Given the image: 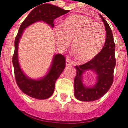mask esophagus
Instances as JSON below:
<instances>
[{"mask_svg":"<svg viewBox=\"0 0 128 128\" xmlns=\"http://www.w3.org/2000/svg\"><path fill=\"white\" fill-rule=\"evenodd\" d=\"M73 63L74 62L70 59L68 56H67L66 57V66H72V65H73Z\"/></svg>","mask_w":128,"mask_h":128,"instance_id":"obj_1","label":"esophagus"}]
</instances>
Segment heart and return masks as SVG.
<instances>
[{
	"instance_id": "obj_1",
	"label": "heart",
	"mask_w": 128,
	"mask_h": 128,
	"mask_svg": "<svg viewBox=\"0 0 128 128\" xmlns=\"http://www.w3.org/2000/svg\"><path fill=\"white\" fill-rule=\"evenodd\" d=\"M58 46L67 48L72 40V50L80 60H89L99 54L105 44L106 30L102 24L83 14L67 18L55 28Z\"/></svg>"
}]
</instances>
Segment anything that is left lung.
<instances>
[{
    "label": "left lung",
    "instance_id": "1",
    "mask_svg": "<svg viewBox=\"0 0 128 128\" xmlns=\"http://www.w3.org/2000/svg\"><path fill=\"white\" fill-rule=\"evenodd\" d=\"M100 16L106 31L105 44L99 54L89 62L75 66L77 74L74 80V94L75 98L82 102H94L100 98L109 90L114 82L116 45L110 26ZM86 70H92L98 75V82L92 88H86L82 83V74Z\"/></svg>",
    "mask_w": 128,
    "mask_h": 128
}]
</instances>
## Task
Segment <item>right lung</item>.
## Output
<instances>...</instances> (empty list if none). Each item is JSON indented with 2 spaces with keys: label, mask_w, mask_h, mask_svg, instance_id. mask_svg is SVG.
I'll return each mask as SVG.
<instances>
[{
  "label": "right lung",
  "mask_w": 128,
  "mask_h": 128,
  "mask_svg": "<svg viewBox=\"0 0 128 128\" xmlns=\"http://www.w3.org/2000/svg\"><path fill=\"white\" fill-rule=\"evenodd\" d=\"M69 10H63L51 4H43L32 10L23 21L14 39V51L12 56L14 77L17 84L23 93L30 97L36 99H46L52 96L55 89V84L66 67V60L62 54H56L54 57L49 72L44 78L40 80H32L27 78L18 62V44L25 28L38 21H44L51 27L54 26L55 19L68 13Z\"/></svg>",
  "instance_id": "add662e5"
}]
</instances>
